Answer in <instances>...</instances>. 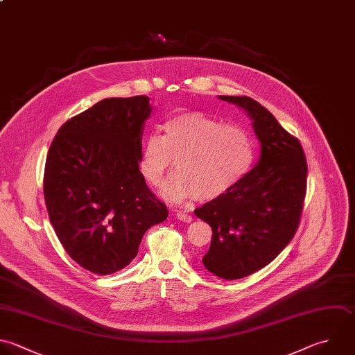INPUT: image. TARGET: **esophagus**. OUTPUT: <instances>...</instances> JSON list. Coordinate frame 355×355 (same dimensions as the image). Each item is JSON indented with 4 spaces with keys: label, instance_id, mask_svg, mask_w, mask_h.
<instances>
[{
    "label": "esophagus",
    "instance_id": "1",
    "mask_svg": "<svg viewBox=\"0 0 355 355\" xmlns=\"http://www.w3.org/2000/svg\"><path fill=\"white\" fill-rule=\"evenodd\" d=\"M176 216H178V219H180L182 222H187V223H190V222L193 220L191 215L184 214V212H178V214H176Z\"/></svg>",
    "mask_w": 355,
    "mask_h": 355
}]
</instances>
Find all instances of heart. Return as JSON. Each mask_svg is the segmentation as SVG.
Returning a JSON list of instances; mask_svg holds the SVG:
<instances>
[{
	"instance_id": "heart-1",
	"label": "heart",
	"mask_w": 355,
	"mask_h": 355,
	"mask_svg": "<svg viewBox=\"0 0 355 355\" xmlns=\"http://www.w3.org/2000/svg\"><path fill=\"white\" fill-rule=\"evenodd\" d=\"M252 158V141L244 128L190 111L166 121L162 136L146 137L140 171L158 189L175 159L178 172L165 184L164 197L207 202L233 189L250 171Z\"/></svg>"
}]
</instances>
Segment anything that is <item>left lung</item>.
I'll return each instance as SVG.
<instances>
[{
	"label": "left lung",
	"instance_id": "8db88e82",
	"mask_svg": "<svg viewBox=\"0 0 355 355\" xmlns=\"http://www.w3.org/2000/svg\"><path fill=\"white\" fill-rule=\"evenodd\" d=\"M245 110L261 144L258 165L220 198L194 214L212 227L204 266L226 280L270 263L294 237L306 193V159L297 137L250 97L219 96Z\"/></svg>",
	"mask_w": 355,
	"mask_h": 355
}]
</instances>
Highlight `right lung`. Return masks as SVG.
Returning <instances> with one entry per match:
<instances>
[{
  "label": "right lung",
  "instance_id": "right-lung-1",
  "mask_svg": "<svg viewBox=\"0 0 355 355\" xmlns=\"http://www.w3.org/2000/svg\"><path fill=\"white\" fill-rule=\"evenodd\" d=\"M147 96L105 98L67 121L44 168L50 222L68 255L96 275H111L139 252L144 233L168 216L139 162Z\"/></svg>",
  "mask_w": 355,
  "mask_h": 355
}]
</instances>
